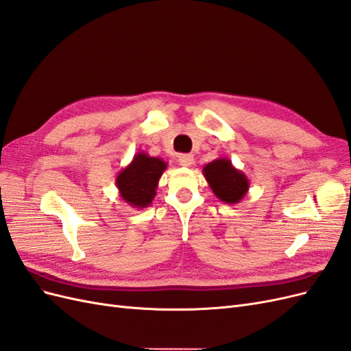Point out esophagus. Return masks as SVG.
I'll use <instances>...</instances> for the list:
<instances>
[{"label": "esophagus", "mask_w": 351, "mask_h": 351, "mask_svg": "<svg viewBox=\"0 0 351 351\" xmlns=\"http://www.w3.org/2000/svg\"><path fill=\"white\" fill-rule=\"evenodd\" d=\"M193 162H195L193 155H190V154H182V155H178V164L182 165V167H192Z\"/></svg>", "instance_id": "1"}]
</instances>
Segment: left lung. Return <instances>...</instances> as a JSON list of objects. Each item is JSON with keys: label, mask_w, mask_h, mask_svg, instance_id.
<instances>
[{"label": "left lung", "mask_w": 351, "mask_h": 351, "mask_svg": "<svg viewBox=\"0 0 351 351\" xmlns=\"http://www.w3.org/2000/svg\"><path fill=\"white\" fill-rule=\"evenodd\" d=\"M202 171L212 192L226 204H239L249 192L250 180L226 156L214 159L206 164Z\"/></svg>", "instance_id": "left-lung-1"}]
</instances>
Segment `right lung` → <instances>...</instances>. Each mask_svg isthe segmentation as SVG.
<instances>
[{"label":"right lung","mask_w":351,"mask_h":351,"mask_svg":"<svg viewBox=\"0 0 351 351\" xmlns=\"http://www.w3.org/2000/svg\"><path fill=\"white\" fill-rule=\"evenodd\" d=\"M167 162L161 158L136 154L129 165H125L115 177L119 196L133 208H147L156 196L159 178L167 169Z\"/></svg>","instance_id":"1"}]
</instances>
